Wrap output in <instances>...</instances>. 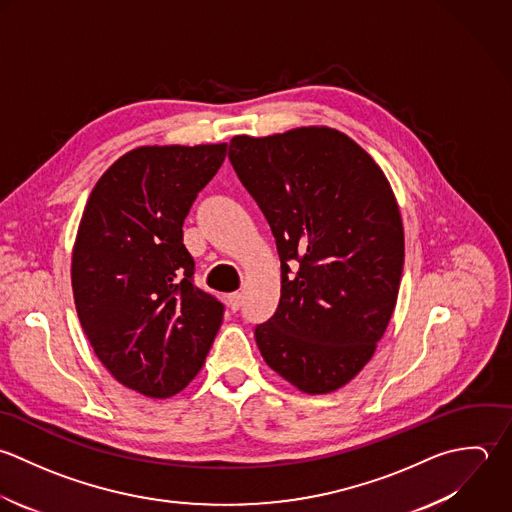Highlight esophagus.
<instances>
[{
	"instance_id": "1",
	"label": "esophagus",
	"mask_w": 512,
	"mask_h": 512,
	"mask_svg": "<svg viewBox=\"0 0 512 512\" xmlns=\"http://www.w3.org/2000/svg\"><path fill=\"white\" fill-rule=\"evenodd\" d=\"M243 305V293H231L229 295V307L231 311H239Z\"/></svg>"
}]
</instances>
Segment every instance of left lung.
<instances>
[{
	"instance_id": "1",
	"label": "left lung",
	"mask_w": 512,
	"mask_h": 512,
	"mask_svg": "<svg viewBox=\"0 0 512 512\" xmlns=\"http://www.w3.org/2000/svg\"><path fill=\"white\" fill-rule=\"evenodd\" d=\"M229 159L281 259V299L255 327L257 347L299 391H337L371 361L397 305L405 233L393 189L331 127L235 135Z\"/></svg>"
}]
</instances>
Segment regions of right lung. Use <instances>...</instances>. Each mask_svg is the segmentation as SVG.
<instances>
[{
    "mask_svg": "<svg viewBox=\"0 0 512 512\" xmlns=\"http://www.w3.org/2000/svg\"><path fill=\"white\" fill-rule=\"evenodd\" d=\"M227 143L149 145L95 183L73 245L71 287L97 359L127 389L167 399L201 371L223 303L193 283L183 221Z\"/></svg>",
    "mask_w": 512,
    "mask_h": 512,
    "instance_id": "1",
    "label": "right lung"
}]
</instances>
